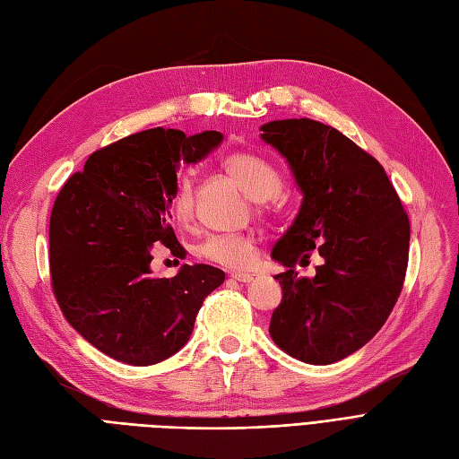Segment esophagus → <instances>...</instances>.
<instances>
[{
	"label": "esophagus",
	"mask_w": 459,
	"mask_h": 459,
	"mask_svg": "<svg viewBox=\"0 0 459 459\" xmlns=\"http://www.w3.org/2000/svg\"><path fill=\"white\" fill-rule=\"evenodd\" d=\"M231 278L235 281H243V283H249L255 280V274H243V272H231Z\"/></svg>",
	"instance_id": "esophagus-1"
}]
</instances>
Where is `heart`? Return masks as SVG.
<instances>
[{
	"mask_svg": "<svg viewBox=\"0 0 459 459\" xmlns=\"http://www.w3.org/2000/svg\"><path fill=\"white\" fill-rule=\"evenodd\" d=\"M224 168L239 181L243 191L255 201H268L281 189V173L270 160L253 152H233L224 158ZM169 212L179 224H189L195 214V189L189 178L178 181L169 196ZM201 258L231 270H249L258 256L253 235L214 233L196 249Z\"/></svg>",
	"mask_w": 459,
	"mask_h": 459,
	"instance_id": "heart-1",
	"label": "heart"
}]
</instances>
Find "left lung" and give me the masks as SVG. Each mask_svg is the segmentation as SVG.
<instances>
[{
	"instance_id": "1",
	"label": "left lung",
	"mask_w": 459,
	"mask_h": 459,
	"mask_svg": "<svg viewBox=\"0 0 459 459\" xmlns=\"http://www.w3.org/2000/svg\"><path fill=\"white\" fill-rule=\"evenodd\" d=\"M288 160L303 193L299 214L272 258L288 270L274 278L281 303L270 336L311 365H330L361 350L390 316L410 258V218L378 160L338 129L315 119L260 127ZM313 252L325 263L315 279H297Z\"/></svg>"
}]
</instances>
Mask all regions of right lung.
<instances>
[{"label":"right lung","instance_id":"right-lung-1","mask_svg":"<svg viewBox=\"0 0 459 459\" xmlns=\"http://www.w3.org/2000/svg\"><path fill=\"white\" fill-rule=\"evenodd\" d=\"M221 133L187 137L146 129L89 156L61 187L49 218V274L61 313L81 336L116 361L146 367L189 342L203 301L226 274L183 264L173 278L151 274L160 243L183 256L169 226L179 164H195Z\"/></svg>","mask_w":459,"mask_h":459}]
</instances>
